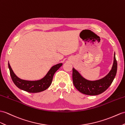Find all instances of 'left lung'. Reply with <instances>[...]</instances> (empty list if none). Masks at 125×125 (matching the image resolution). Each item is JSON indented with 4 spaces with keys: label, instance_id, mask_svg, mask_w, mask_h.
Masks as SVG:
<instances>
[{
    "label": "left lung",
    "instance_id": "left-lung-1",
    "mask_svg": "<svg viewBox=\"0 0 125 125\" xmlns=\"http://www.w3.org/2000/svg\"><path fill=\"white\" fill-rule=\"evenodd\" d=\"M114 64L109 74L101 80L90 81L84 78L74 68H73V82L78 91L86 95H96L108 89L113 82L117 71V62L114 54Z\"/></svg>",
    "mask_w": 125,
    "mask_h": 125
}]
</instances>
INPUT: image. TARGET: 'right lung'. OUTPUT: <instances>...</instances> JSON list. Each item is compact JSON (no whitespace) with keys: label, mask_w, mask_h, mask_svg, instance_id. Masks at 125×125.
<instances>
[{"label":"right lung","mask_w":125,"mask_h":125,"mask_svg":"<svg viewBox=\"0 0 125 125\" xmlns=\"http://www.w3.org/2000/svg\"><path fill=\"white\" fill-rule=\"evenodd\" d=\"M62 63H60L53 66L48 72L45 76L40 80L35 81H30L23 80L17 77L14 74L11 67L8 63V67L10 69V75L12 81L17 87L26 91L29 93H38L47 90L50 86L52 83L53 76L54 73L58 69Z\"/></svg>","instance_id":"right-lung-1"}]
</instances>
